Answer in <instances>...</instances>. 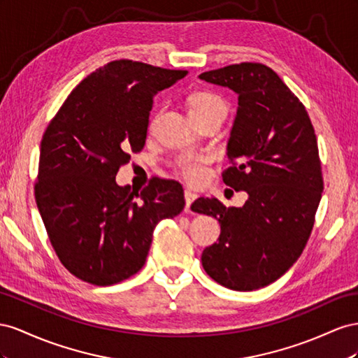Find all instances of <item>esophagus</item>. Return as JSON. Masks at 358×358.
Masks as SVG:
<instances>
[{
  "label": "esophagus",
  "mask_w": 358,
  "mask_h": 358,
  "mask_svg": "<svg viewBox=\"0 0 358 358\" xmlns=\"http://www.w3.org/2000/svg\"><path fill=\"white\" fill-rule=\"evenodd\" d=\"M198 198V195L195 192L192 190H185V199H186V211H190V206Z\"/></svg>",
  "instance_id": "esophagus-1"
}]
</instances>
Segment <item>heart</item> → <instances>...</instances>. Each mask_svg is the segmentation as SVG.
<instances>
[{
  "label": "heart",
  "mask_w": 358,
  "mask_h": 358,
  "mask_svg": "<svg viewBox=\"0 0 358 358\" xmlns=\"http://www.w3.org/2000/svg\"><path fill=\"white\" fill-rule=\"evenodd\" d=\"M227 110L224 100L211 91H198L192 94L189 99V112L190 115H201L207 112ZM211 162V156L208 155H192L178 160L177 172L180 176L187 180L192 185H201L208 177V165Z\"/></svg>",
  "instance_id": "1"
}]
</instances>
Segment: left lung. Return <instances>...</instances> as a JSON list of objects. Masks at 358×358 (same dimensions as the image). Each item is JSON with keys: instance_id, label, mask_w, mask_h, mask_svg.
<instances>
[{"instance_id": "1", "label": "left lung", "mask_w": 358, "mask_h": 358, "mask_svg": "<svg viewBox=\"0 0 358 358\" xmlns=\"http://www.w3.org/2000/svg\"><path fill=\"white\" fill-rule=\"evenodd\" d=\"M199 78L238 94L231 166L222 178L249 195L240 208H227L217 198L192 203L220 223L219 241L202 252V267L229 289H259L292 267L310 237L324 189L315 129L299 97L261 63L231 64Z\"/></svg>"}]
</instances>
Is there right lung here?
Returning a JSON list of instances; mask_svg holds the SVG:
<instances>
[{
    "label": "right lung",
    "mask_w": 358,
    "mask_h": 358,
    "mask_svg": "<svg viewBox=\"0 0 358 358\" xmlns=\"http://www.w3.org/2000/svg\"><path fill=\"white\" fill-rule=\"evenodd\" d=\"M186 75L110 61L73 88L48 124L34 195L58 259L78 279L108 287L131 278L156 224L185 208L178 181L152 178L135 192L115 176L145 145L152 97Z\"/></svg>",
    "instance_id": "add662e5"
}]
</instances>
